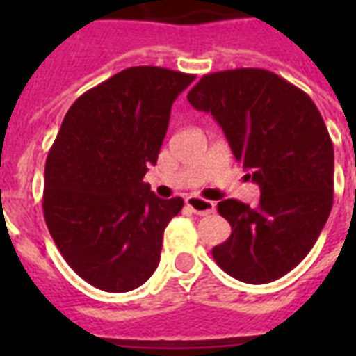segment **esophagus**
I'll return each mask as SVG.
<instances>
[{
	"instance_id": "obj_1",
	"label": "esophagus",
	"mask_w": 356,
	"mask_h": 356,
	"mask_svg": "<svg viewBox=\"0 0 356 356\" xmlns=\"http://www.w3.org/2000/svg\"><path fill=\"white\" fill-rule=\"evenodd\" d=\"M186 207L192 209L195 214H200V216H207V214L214 212V203H212V201L201 200V197H195V195L186 197Z\"/></svg>"
}]
</instances>
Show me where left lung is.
<instances>
[{
	"label": "left lung",
	"mask_w": 356,
	"mask_h": 356,
	"mask_svg": "<svg viewBox=\"0 0 356 356\" xmlns=\"http://www.w3.org/2000/svg\"><path fill=\"white\" fill-rule=\"evenodd\" d=\"M186 97L214 116L260 188L257 207L218 203L231 236L212 257L238 281L281 279L307 257L332 209L334 151L320 111L298 86L260 68L207 74Z\"/></svg>",
	"instance_id": "1"
}]
</instances>
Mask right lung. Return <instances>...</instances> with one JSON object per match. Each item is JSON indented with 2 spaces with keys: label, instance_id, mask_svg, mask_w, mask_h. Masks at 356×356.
Masks as SVG:
<instances>
[{
  "label": "right lung",
  "instance_id": "1",
  "mask_svg": "<svg viewBox=\"0 0 356 356\" xmlns=\"http://www.w3.org/2000/svg\"><path fill=\"white\" fill-rule=\"evenodd\" d=\"M194 79L156 66L122 70L64 116L42 207L64 260L92 286L129 292L159 266L164 229L184 203L156 197L142 179L156 164L173 102Z\"/></svg>",
  "mask_w": 356,
  "mask_h": 356
}]
</instances>
